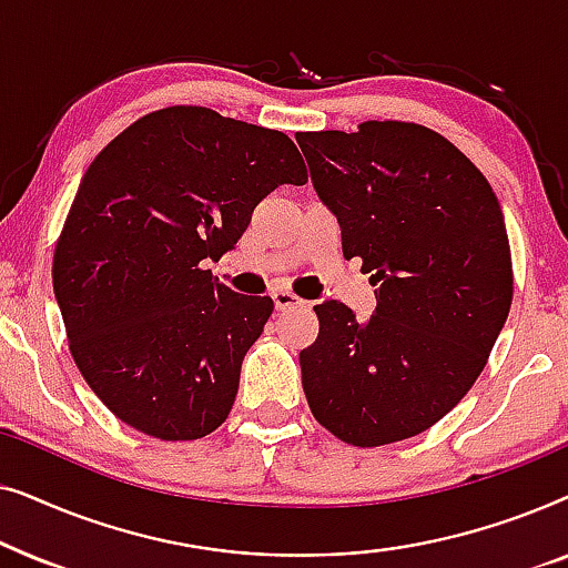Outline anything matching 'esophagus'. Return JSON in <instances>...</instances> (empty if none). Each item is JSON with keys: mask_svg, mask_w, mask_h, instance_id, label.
Segmentation results:
<instances>
[{"mask_svg": "<svg viewBox=\"0 0 568 568\" xmlns=\"http://www.w3.org/2000/svg\"><path fill=\"white\" fill-rule=\"evenodd\" d=\"M271 300H274L276 313H286V310H297V307H305L307 305V302L300 300L297 294L284 292V290H278V292L271 294Z\"/></svg>", "mask_w": 568, "mask_h": 568, "instance_id": "1", "label": "esophagus"}]
</instances>
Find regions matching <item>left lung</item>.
<instances>
[{"label": "left lung", "instance_id": "obj_1", "mask_svg": "<svg viewBox=\"0 0 568 568\" xmlns=\"http://www.w3.org/2000/svg\"><path fill=\"white\" fill-rule=\"evenodd\" d=\"M317 196L362 258L377 307L315 305L321 333L300 352L310 410L333 437L379 447L416 437L470 390L511 305L504 214L484 173L437 131L364 121L302 131Z\"/></svg>", "mask_w": 568, "mask_h": 568}]
</instances>
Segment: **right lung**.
<instances>
[{"label":"right lung","mask_w":568,"mask_h":568,"mask_svg":"<svg viewBox=\"0 0 568 568\" xmlns=\"http://www.w3.org/2000/svg\"><path fill=\"white\" fill-rule=\"evenodd\" d=\"M307 168L282 131L173 105L92 160L53 253L69 352L108 410L154 439H201L235 403L271 297L212 276L253 209Z\"/></svg>","instance_id":"1"}]
</instances>
